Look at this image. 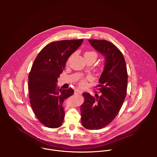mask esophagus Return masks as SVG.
I'll use <instances>...</instances> for the list:
<instances>
[{"instance_id":"esophagus-1","label":"esophagus","mask_w":157,"mask_h":157,"mask_svg":"<svg viewBox=\"0 0 157 157\" xmlns=\"http://www.w3.org/2000/svg\"><path fill=\"white\" fill-rule=\"evenodd\" d=\"M82 93V91L79 90V89H75V94H81Z\"/></svg>"}]
</instances>
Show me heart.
Masks as SVG:
<instances>
[{
    "mask_svg": "<svg viewBox=\"0 0 157 157\" xmlns=\"http://www.w3.org/2000/svg\"><path fill=\"white\" fill-rule=\"evenodd\" d=\"M87 54H94V55H96V53H95L94 52H86L84 55H87ZM91 79V78L90 76H89V77L87 78V80H90ZM86 84H87L86 79H82V80H81V81L79 82V84H80V86H84L86 85Z\"/></svg>",
    "mask_w": 157,
    "mask_h": 157,
    "instance_id": "heart-1",
    "label": "heart"
}]
</instances>
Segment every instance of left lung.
<instances>
[{"label": "left lung", "instance_id": "1", "mask_svg": "<svg viewBox=\"0 0 157 157\" xmlns=\"http://www.w3.org/2000/svg\"><path fill=\"white\" fill-rule=\"evenodd\" d=\"M91 46L105 59L104 70L99 79L101 95L93 97L83 93L81 106V123L87 129H100L114 120L127 94L128 75L126 63L121 52L110 41L88 40Z\"/></svg>", "mask_w": 157, "mask_h": 157}]
</instances>
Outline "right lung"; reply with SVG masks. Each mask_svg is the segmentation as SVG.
Instances as JSON below:
<instances>
[{
  "label": "right lung",
  "mask_w": 157,
  "mask_h": 157,
  "mask_svg": "<svg viewBox=\"0 0 157 157\" xmlns=\"http://www.w3.org/2000/svg\"><path fill=\"white\" fill-rule=\"evenodd\" d=\"M83 40L52 42L38 53L29 75L30 102L34 113L44 125L60 127L64 117L63 102L74 94L71 88L59 89L58 78L66 61L82 44Z\"/></svg>",
  "instance_id": "add662e5"
}]
</instances>
